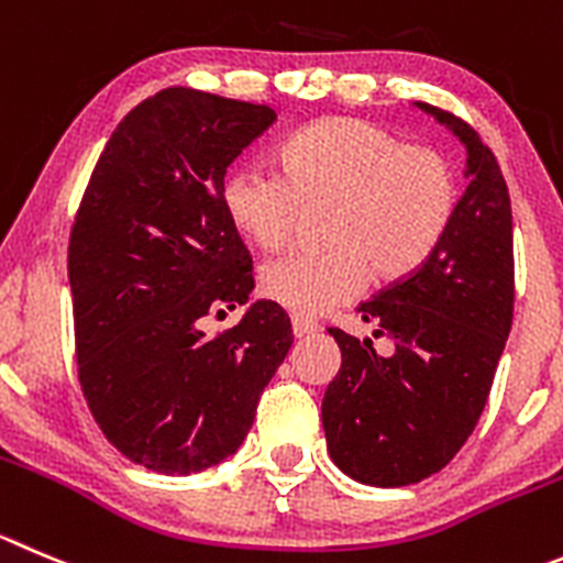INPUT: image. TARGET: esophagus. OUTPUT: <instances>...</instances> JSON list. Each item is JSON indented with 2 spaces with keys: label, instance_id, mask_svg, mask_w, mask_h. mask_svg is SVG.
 Segmentation results:
<instances>
[{
  "label": "esophagus",
  "instance_id": "1",
  "mask_svg": "<svg viewBox=\"0 0 563 563\" xmlns=\"http://www.w3.org/2000/svg\"><path fill=\"white\" fill-rule=\"evenodd\" d=\"M291 330L297 339H308V335L317 333L319 324L311 322V319H306V317H291Z\"/></svg>",
  "mask_w": 563,
  "mask_h": 563
}]
</instances>
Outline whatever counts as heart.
I'll return each mask as SVG.
<instances>
[{
	"label": "heart",
	"mask_w": 563,
	"mask_h": 563,
	"mask_svg": "<svg viewBox=\"0 0 563 563\" xmlns=\"http://www.w3.org/2000/svg\"><path fill=\"white\" fill-rule=\"evenodd\" d=\"M233 228L280 250L302 210L324 208L322 250L291 252L261 269V291L302 317L330 311L364 288L366 272L394 283L428 264L459 208L444 155L408 146L364 119H322L280 146V169L241 166L222 186Z\"/></svg>",
	"instance_id": "b5f03b06"
}]
</instances>
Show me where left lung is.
<instances>
[{"mask_svg":"<svg viewBox=\"0 0 563 563\" xmlns=\"http://www.w3.org/2000/svg\"><path fill=\"white\" fill-rule=\"evenodd\" d=\"M417 108L464 144L470 186L428 264L358 306L394 353L330 328L341 369L322 400L333 464L383 488L424 481L464 448L514 317V224L500 163L459 115Z\"/></svg>","mask_w":563,"mask_h":563,"instance_id":"obj_1","label":"left lung"}]
</instances>
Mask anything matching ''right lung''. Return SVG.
Here are the masks:
<instances>
[{"mask_svg":"<svg viewBox=\"0 0 563 563\" xmlns=\"http://www.w3.org/2000/svg\"><path fill=\"white\" fill-rule=\"evenodd\" d=\"M275 119L269 104L157 91L108 139L71 230L82 394L110 444L161 475L228 461L291 350V322L272 299L217 340L201 330L255 288L222 186Z\"/></svg>","mask_w":563,"mask_h":563,"instance_id":"right-lung-1","label":"right lung"}]
</instances>
